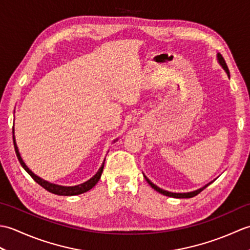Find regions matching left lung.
<instances>
[{"instance_id": "1", "label": "left lung", "mask_w": 250, "mask_h": 250, "mask_svg": "<svg viewBox=\"0 0 250 250\" xmlns=\"http://www.w3.org/2000/svg\"><path fill=\"white\" fill-rule=\"evenodd\" d=\"M217 61H218V63L220 64V66L224 68L225 70V72L227 73V75H228V77L230 78V72H229V68H228V66H227V63H226V61H225V59L224 58H222V56L219 54H217ZM144 175V177H145V179L147 180V183L149 184L150 186H151V188H153L155 189L156 191H158L159 193H161V194H163V195H167V196H171V198H176V199H187V198H193L194 195H196V194H199L202 190H204L207 186L208 185H210L211 183L214 182H209L208 184H206L205 186H203V187H201V188H199V189H196V190H193V191H190V192H171V191H167V190H164V189H161L160 187H158L157 185H155L153 183H151L149 179L147 178V176L145 174H143Z\"/></svg>"}]
</instances>
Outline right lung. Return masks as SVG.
Returning <instances> with one entry per match:
<instances>
[{
    "label": "right lung",
    "mask_w": 250,
    "mask_h": 250,
    "mask_svg": "<svg viewBox=\"0 0 250 250\" xmlns=\"http://www.w3.org/2000/svg\"><path fill=\"white\" fill-rule=\"evenodd\" d=\"M13 141H14V147H15L16 155H17V158H18V160L21 164V167H22L25 169V172L28 173L37 184L41 185L42 187L46 189L47 191H49V192H51V193H55V194H58V195H77V194H82L83 192H87V191H89L90 189H92L94 186L98 184L99 179L101 178V175H102V173H103L105 159H104V161L102 163V166H101V167L99 168V171L95 173V175H93L91 178L88 179L87 182H84L83 184H79V185H76V186H61V185L49 183V182H47V180L41 178L40 176H37V175H35L28 167H26V164L24 163V161L22 160V158H21V156H20L17 143H16V140H15V130H14V128H13ZM116 141H118V139L114 140L113 143H115Z\"/></svg>",
    "instance_id": "obj_1"
}]
</instances>
